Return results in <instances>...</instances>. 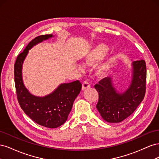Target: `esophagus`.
I'll use <instances>...</instances> for the list:
<instances>
[{"mask_svg": "<svg viewBox=\"0 0 159 159\" xmlns=\"http://www.w3.org/2000/svg\"><path fill=\"white\" fill-rule=\"evenodd\" d=\"M89 88H90V84L88 81H84L82 84V90H85V89Z\"/></svg>", "mask_w": 159, "mask_h": 159, "instance_id": "34e87169", "label": "esophagus"}]
</instances>
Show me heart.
<instances>
[{
  "label": "heart",
  "instance_id": "b5f03b06",
  "mask_svg": "<svg viewBox=\"0 0 159 159\" xmlns=\"http://www.w3.org/2000/svg\"><path fill=\"white\" fill-rule=\"evenodd\" d=\"M109 51V48L105 44H99L93 47L89 50L84 55V63L88 66H93L106 56ZM115 56H111L103 59L96 65L95 74L97 75L102 77L106 75L109 70L111 68L113 61L115 60ZM80 69H84L83 65H79Z\"/></svg>",
  "mask_w": 159,
  "mask_h": 159
}]
</instances>
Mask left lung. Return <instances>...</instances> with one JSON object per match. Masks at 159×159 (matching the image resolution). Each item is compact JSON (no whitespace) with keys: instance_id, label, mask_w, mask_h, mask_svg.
I'll use <instances>...</instances> for the list:
<instances>
[{"instance_id":"left-lung-1","label":"left lung","mask_w":159,"mask_h":159,"mask_svg":"<svg viewBox=\"0 0 159 159\" xmlns=\"http://www.w3.org/2000/svg\"><path fill=\"white\" fill-rule=\"evenodd\" d=\"M131 81L127 88L118 90L112 77L104 78L95 85L99 93L97 107L101 116L109 123H120L131 115L145 97L147 70L145 60L131 64Z\"/></svg>"}]
</instances>
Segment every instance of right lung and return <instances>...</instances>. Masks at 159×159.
Listing matches in <instances>:
<instances>
[{"label": "right lung", "mask_w": 159, "mask_h": 159, "mask_svg": "<svg viewBox=\"0 0 159 159\" xmlns=\"http://www.w3.org/2000/svg\"><path fill=\"white\" fill-rule=\"evenodd\" d=\"M53 37L52 34H47L35 38L18 56L14 64V82L21 108L34 121L51 129L58 127L67 121L82 85L78 80L61 84L52 93L43 97L32 94L26 88L22 78V66L28 52L36 44Z\"/></svg>", "instance_id": "right-lung-1"}]
</instances>
